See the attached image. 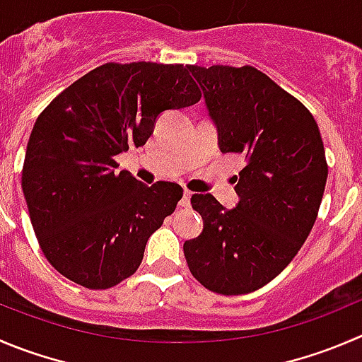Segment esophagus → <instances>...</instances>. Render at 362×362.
Returning a JSON list of instances; mask_svg holds the SVG:
<instances>
[{"label":"esophagus","mask_w":362,"mask_h":362,"mask_svg":"<svg viewBox=\"0 0 362 362\" xmlns=\"http://www.w3.org/2000/svg\"><path fill=\"white\" fill-rule=\"evenodd\" d=\"M190 199H192V192L190 190H185L183 199L179 201V206H181V208H190Z\"/></svg>","instance_id":"1"}]
</instances>
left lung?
<instances>
[{
	"label": "left lung",
	"mask_w": 362,
	"mask_h": 362,
	"mask_svg": "<svg viewBox=\"0 0 362 362\" xmlns=\"http://www.w3.org/2000/svg\"><path fill=\"white\" fill-rule=\"evenodd\" d=\"M218 129L222 153L245 158L226 209L211 194L192 195L204 229L185 242L192 275L209 291L245 295L291 263L318 216L327 161L308 108L250 65H190Z\"/></svg>",
	"instance_id": "obj_1"
}]
</instances>
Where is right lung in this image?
<instances>
[{
  "instance_id": "obj_1",
  "label": "right lung",
  "mask_w": 362,
  "mask_h": 362,
  "mask_svg": "<svg viewBox=\"0 0 362 362\" xmlns=\"http://www.w3.org/2000/svg\"><path fill=\"white\" fill-rule=\"evenodd\" d=\"M201 101L188 65H99L44 108L30 135L23 194L44 256L69 281L108 290L139 270L149 236L183 188L146 187L115 158L153 135L165 110Z\"/></svg>"
}]
</instances>
